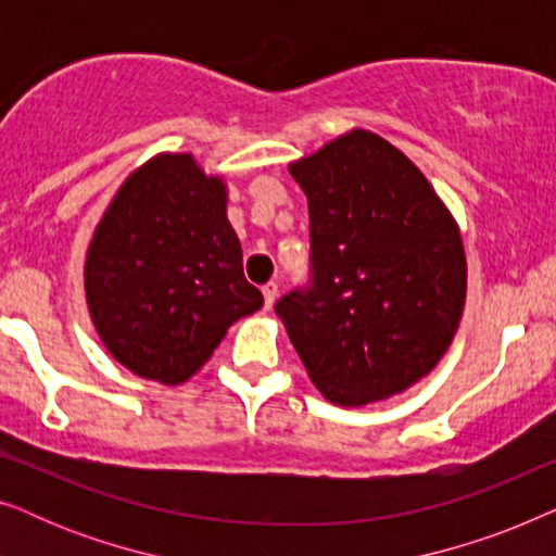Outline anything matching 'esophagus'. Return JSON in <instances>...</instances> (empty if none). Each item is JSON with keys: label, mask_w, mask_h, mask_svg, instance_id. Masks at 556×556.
<instances>
[{"label": "esophagus", "mask_w": 556, "mask_h": 556, "mask_svg": "<svg viewBox=\"0 0 556 556\" xmlns=\"http://www.w3.org/2000/svg\"><path fill=\"white\" fill-rule=\"evenodd\" d=\"M263 299H265V308H270L278 299V283H265L263 286Z\"/></svg>", "instance_id": "esophagus-1"}]
</instances>
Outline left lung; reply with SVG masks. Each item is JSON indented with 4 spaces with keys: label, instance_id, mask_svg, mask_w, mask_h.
<instances>
[{
    "label": "left lung",
    "instance_id": "obj_1",
    "mask_svg": "<svg viewBox=\"0 0 556 556\" xmlns=\"http://www.w3.org/2000/svg\"><path fill=\"white\" fill-rule=\"evenodd\" d=\"M311 280L276 303L311 382L333 405L405 392L447 352L466 303L458 225L425 174L354 128L301 162Z\"/></svg>",
    "mask_w": 556,
    "mask_h": 556
}]
</instances>
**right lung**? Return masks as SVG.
Wrapping results in <instances>:
<instances>
[{"instance_id": "add662e5", "label": "right lung", "mask_w": 556, "mask_h": 556, "mask_svg": "<svg viewBox=\"0 0 556 556\" xmlns=\"http://www.w3.org/2000/svg\"><path fill=\"white\" fill-rule=\"evenodd\" d=\"M86 299L116 362L187 382L227 329L263 306L242 273L227 189L192 154H159L124 181L86 255Z\"/></svg>"}]
</instances>
